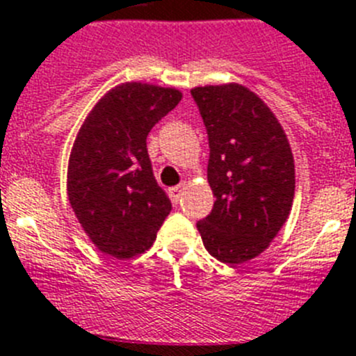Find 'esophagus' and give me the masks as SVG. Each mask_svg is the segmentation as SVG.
<instances>
[{"mask_svg":"<svg viewBox=\"0 0 356 356\" xmlns=\"http://www.w3.org/2000/svg\"><path fill=\"white\" fill-rule=\"evenodd\" d=\"M184 188H185V185H176V187L169 188V196H171V200L175 201V203H178V201H180L181 194H184Z\"/></svg>","mask_w":356,"mask_h":356,"instance_id":"obj_1","label":"esophagus"}]
</instances>
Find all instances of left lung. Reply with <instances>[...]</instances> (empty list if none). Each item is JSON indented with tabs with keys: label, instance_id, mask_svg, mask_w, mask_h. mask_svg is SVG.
Wrapping results in <instances>:
<instances>
[{
	"label": "left lung",
	"instance_id": "left-lung-1",
	"mask_svg": "<svg viewBox=\"0 0 356 356\" xmlns=\"http://www.w3.org/2000/svg\"><path fill=\"white\" fill-rule=\"evenodd\" d=\"M209 135L213 209L197 221L212 257L238 266L267 250L294 200V159L269 106L238 83L191 90Z\"/></svg>",
	"mask_w": 356,
	"mask_h": 356
}]
</instances>
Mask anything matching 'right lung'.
<instances>
[{"instance_id": "add662e5", "label": "right lung", "mask_w": 356, "mask_h": 356, "mask_svg": "<svg viewBox=\"0 0 356 356\" xmlns=\"http://www.w3.org/2000/svg\"><path fill=\"white\" fill-rule=\"evenodd\" d=\"M180 99V90L127 81L96 103L78 131L69 156V203L94 246L110 257L149 250L171 212L146 137Z\"/></svg>"}]
</instances>
